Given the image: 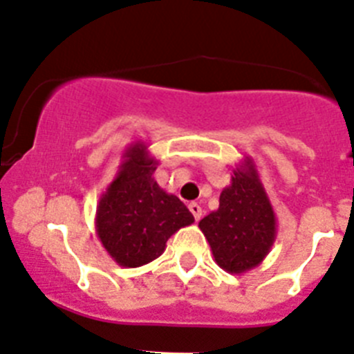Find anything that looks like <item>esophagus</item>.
I'll return each instance as SVG.
<instances>
[{
    "label": "esophagus",
    "instance_id": "obj_1",
    "mask_svg": "<svg viewBox=\"0 0 354 354\" xmlns=\"http://www.w3.org/2000/svg\"><path fill=\"white\" fill-rule=\"evenodd\" d=\"M189 209H190V212H192L194 218H196V221H199L201 215H203V209H201V206L197 205V203H190Z\"/></svg>",
    "mask_w": 354,
    "mask_h": 354
}]
</instances>
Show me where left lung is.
Instances as JSON below:
<instances>
[{"instance_id": "1", "label": "left lung", "mask_w": 354, "mask_h": 354, "mask_svg": "<svg viewBox=\"0 0 354 354\" xmlns=\"http://www.w3.org/2000/svg\"><path fill=\"white\" fill-rule=\"evenodd\" d=\"M215 263L229 273L248 272L263 263L277 238V216L256 164L245 157L221 192L218 208L199 222Z\"/></svg>"}]
</instances>
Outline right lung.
I'll return each instance as SVG.
<instances>
[{"label":"right lung","instance_id":"add662e5","mask_svg":"<svg viewBox=\"0 0 354 354\" xmlns=\"http://www.w3.org/2000/svg\"><path fill=\"white\" fill-rule=\"evenodd\" d=\"M122 158L98 199L95 229L113 261L123 268H138L162 256L167 240L192 224L194 215L155 181L158 160L145 142H132Z\"/></svg>","mask_w":354,"mask_h":354}]
</instances>
